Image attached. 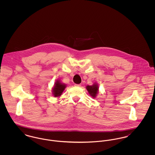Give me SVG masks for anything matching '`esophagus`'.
Returning <instances> with one entry per match:
<instances>
[{
  "label": "esophagus",
  "mask_w": 155,
  "mask_h": 155,
  "mask_svg": "<svg viewBox=\"0 0 155 155\" xmlns=\"http://www.w3.org/2000/svg\"><path fill=\"white\" fill-rule=\"evenodd\" d=\"M74 86L77 87H81V84H75Z\"/></svg>",
  "instance_id": "obj_1"
}]
</instances>
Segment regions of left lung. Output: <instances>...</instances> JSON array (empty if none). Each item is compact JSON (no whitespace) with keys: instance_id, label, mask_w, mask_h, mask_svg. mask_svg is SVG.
Returning <instances> with one entry per match:
<instances>
[{"instance_id":"1","label":"left lung","mask_w":155,"mask_h":155,"mask_svg":"<svg viewBox=\"0 0 155 155\" xmlns=\"http://www.w3.org/2000/svg\"><path fill=\"white\" fill-rule=\"evenodd\" d=\"M86 88L88 91L89 94L91 97H92L93 98L96 97L97 94H98V86L97 84H94L91 86L88 85L87 86Z\"/></svg>"}]
</instances>
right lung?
<instances>
[{
    "label": "right lung",
    "mask_w": 155,
    "mask_h": 155,
    "mask_svg": "<svg viewBox=\"0 0 155 155\" xmlns=\"http://www.w3.org/2000/svg\"><path fill=\"white\" fill-rule=\"evenodd\" d=\"M66 85L63 83H61L60 80H57L55 82L54 86L52 88V94L54 97H57L61 95L63 91L65 89Z\"/></svg>",
    "instance_id": "obj_1"
}]
</instances>
